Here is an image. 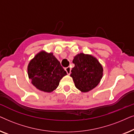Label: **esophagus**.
Returning <instances> with one entry per match:
<instances>
[{
  "mask_svg": "<svg viewBox=\"0 0 134 134\" xmlns=\"http://www.w3.org/2000/svg\"><path fill=\"white\" fill-rule=\"evenodd\" d=\"M71 68L69 67V66L66 68H65V71H66V72H67L68 74H70V73H71Z\"/></svg>",
  "mask_w": 134,
  "mask_h": 134,
  "instance_id": "34e87169",
  "label": "esophagus"
}]
</instances>
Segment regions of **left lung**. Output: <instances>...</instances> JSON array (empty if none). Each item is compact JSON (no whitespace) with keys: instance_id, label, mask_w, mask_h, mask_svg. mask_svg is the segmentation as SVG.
<instances>
[{"instance_id":"left-lung-1","label":"left lung","mask_w":134,"mask_h":134,"mask_svg":"<svg viewBox=\"0 0 134 134\" xmlns=\"http://www.w3.org/2000/svg\"><path fill=\"white\" fill-rule=\"evenodd\" d=\"M72 63L75 66L70 76L76 87L80 91L88 92L99 83L103 75V68L96 58L80 53L74 57Z\"/></svg>"}]
</instances>
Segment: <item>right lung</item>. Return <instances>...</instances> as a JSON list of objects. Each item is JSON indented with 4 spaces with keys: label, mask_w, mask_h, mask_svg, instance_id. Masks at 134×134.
Here are the masks:
<instances>
[{
    "label": "right lung",
    "mask_w": 134,
    "mask_h": 134,
    "mask_svg": "<svg viewBox=\"0 0 134 134\" xmlns=\"http://www.w3.org/2000/svg\"><path fill=\"white\" fill-rule=\"evenodd\" d=\"M27 72L33 85L39 90L47 93L55 90L60 80L67 74L53 53L44 51L30 60Z\"/></svg>",
    "instance_id": "add662e5"
}]
</instances>
